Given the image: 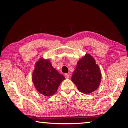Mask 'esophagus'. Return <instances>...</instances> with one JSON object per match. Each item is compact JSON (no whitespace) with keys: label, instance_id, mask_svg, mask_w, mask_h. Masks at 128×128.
<instances>
[{"label":"esophagus","instance_id":"esophagus-1","mask_svg":"<svg viewBox=\"0 0 128 128\" xmlns=\"http://www.w3.org/2000/svg\"><path fill=\"white\" fill-rule=\"evenodd\" d=\"M64 76H65V78H66V79L70 78V75H69V74H65Z\"/></svg>","mask_w":128,"mask_h":128}]
</instances>
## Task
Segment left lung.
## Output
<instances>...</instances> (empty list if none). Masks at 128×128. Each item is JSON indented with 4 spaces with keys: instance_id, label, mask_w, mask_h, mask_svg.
I'll return each instance as SVG.
<instances>
[{
    "instance_id": "left-lung-1",
    "label": "left lung",
    "mask_w": 128,
    "mask_h": 128,
    "mask_svg": "<svg viewBox=\"0 0 128 128\" xmlns=\"http://www.w3.org/2000/svg\"><path fill=\"white\" fill-rule=\"evenodd\" d=\"M102 74L94 58L86 53L80 58L74 71L71 80L80 92L90 94L99 87Z\"/></svg>"
}]
</instances>
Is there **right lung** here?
<instances>
[{
	"label": "right lung",
	"mask_w": 128,
	"mask_h": 128,
	"mask_svg": "<svg viewBox=\"0 0 128 128\" xmlns=\"http://www.w3.org/2000/svg\"><path fill=\"white\" fill-rule=\"evenodd\" d=\"M32 80L39 93L44 96H51L57 92L65 77L53 67L48 59L41 57L35 64Z\"/></svg>",
	"instance_id": "obj_1"
}]
</instances>
